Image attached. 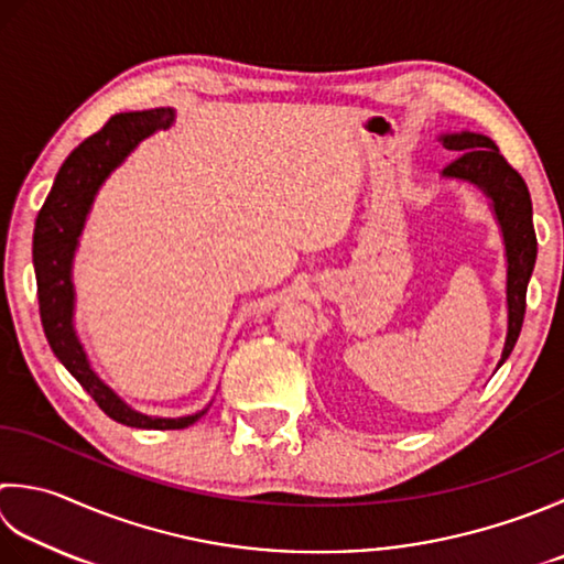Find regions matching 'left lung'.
<instances>
[{"mask_svg":"<svg viewBox=\"0 0 564 564\" xmlns=\"http://www.w3.org/2000/svg\"><path fill=\"white\" fill-rule=\"evenodd\" d=\"M443 147L459 151V159L443 171V178L469 183L487 195L496 225L503 237L506 257V339L496 369L509 359L523 327L525 291L538 257L533 203L525 181L499 153V147L479 131H445Z\"/></svg>","mask_w":564,"mask_h":564,"instance_id":"left-lung-1","label":"left lung"}]
</instances>
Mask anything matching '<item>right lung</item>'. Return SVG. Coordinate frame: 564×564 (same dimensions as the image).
<instances>
[{
  "instance_id": "obj_1",
  "label": "right lung",
  "mask_w": 564,
  "mask_h": 564,
  "mask_svg": "<svg viewBox=\"0 0 564 564\" xmlns=\"http://www.w3.org/2000/svg\"><path fill=\"white\" fill-rule=\"evenodd\" d=\"M175 109L156 107L143 112L115 115L107 124L85 139L55 175L51 193L43 203L33 227V271L39 285L41 325L53 355L68 369L77 383L93 395L95 403L112 421L141 430H181L193 425L207 413L203 411L181 417H159L131 408L121 395L97 377L87 351L75 329V251L99 187L124 163L143 139L161 129L173 127Z\"/></svg>"
}]
</instances>
